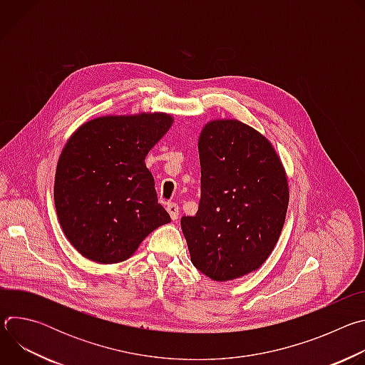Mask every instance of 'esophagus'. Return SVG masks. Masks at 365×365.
I'll return each instance as SVG.
<instances>
[{"instance_id": "obj_1", "label": "esophagus", "mask_w": 365, "mask_h": 365, "mask_svg": "<svg viewBox=\"0 0 365 365\" xmlns=\"http://www.w3.org/2000/svg\"><path fill=\"white\" fill-rule=\"evenodd\" d=\"M168 212H169V215H170V218L173 220V221H176L178 218H179V206L176 205V203H173V202H170V203H168Z\"/></svg>"}]
</instances>
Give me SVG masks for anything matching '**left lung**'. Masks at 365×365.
Returning a JSON list of instances; mask_svg holds the SVG:
<instances>
[{"instance_id": "8db88e82", "label": "left lung", "mask_w": 365, "mask_h": 365, "mask_svg": "<svg viewBox=\"0 0 365 365\" xmlns=\"http://www.w3.org/2000/svg\"><path fill=\"white\" fill-rule=\"evenodd\" d=\"M200 200L180 225L192 264L215 282L255 272L284 225L289 185L272 143L238 120L207 123L197 141Z\"/></svg>"}]
</instances>
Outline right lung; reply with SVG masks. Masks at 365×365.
<instances>
[{
    "label": "right lung",
    "instance_id": "1",
    "mask_svg": "<svg viewBox=\"0 0 365 365\" xmlns=\"http://www.w3.org/2000/svg\"><path fill=\"white\" fill-rule=\"evenodd\" d=\"M172 124L165 113L98 117L65 144L55 206L66 238L85 258L121 263L151 231L172 221L144 163Z\"/></svg>",
    "mask_w": 365,
    "mask_h": 365
}]
</instances>
